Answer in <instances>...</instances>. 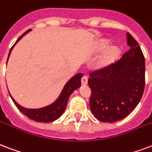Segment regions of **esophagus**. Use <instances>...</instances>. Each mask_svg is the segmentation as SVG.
<instances>
[{"label":"esophagus","instance_id":"34e87169","mask_svg":"<svg viewBox=\"0 0 152 152\" xmlns=\"http://www.w3.org/2000/svg\"><path fill=\"white\" fill-rule=\"evenodd\" d=\"M81 84L82 85H86L88 84V77L86 76H83L81 78Z\"/></svg>","mask_w":152,"mask_h":152}]
</instances>
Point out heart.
<instances>
[{
  "label": "heart",
  "mask_w": 152,
  "mask_h": 152,
  "mask_svg": "<svg viewBox=\"0 0 152 152\" xmlns=\"http://www.w3.org/2000/svg\"><path fill=\"white\" fill-rule=\"evenodd\" d=\"M108 47V41L107 40H103L100 45V49L104 50ZM120 51L117 47H112L107 49L103 56L100 58L99 61V64L100 66H107L109 65L110 64L114 62L120 56Z\"/></svg>",
  "instance_id": "b5f03b06"
}]
</instances>
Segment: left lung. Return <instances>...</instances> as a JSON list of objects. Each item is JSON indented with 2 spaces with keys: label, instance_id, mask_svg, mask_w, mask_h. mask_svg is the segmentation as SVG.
Instances as JSON below:
<instances>
[{
  "label": "left lung",
  "instance_id": "8db88e82",
  "mask_svg": "<svg viewBox=\"0 0 152 152\" xmlns=\"http://www.w3.org/2000/svg\"><path fill=\"white\" fill-rule=\"evenodd\" d=\"M128 50L114 63L89 73L90 108L97 120L114 123L127 117L140 101L145 87V59L127 33Z\"/></svg>",
  "mask_w": 152,
  "mask_h": 152
}]
</instances>
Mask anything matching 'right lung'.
Here are the masks:
<instances>
[{
  "label": "right lung",
  "mask_w": 152,
  "mask_h": 152,
  "mask_svg": "<svg viewBox=\"0 0 152 152\" xmlns=\"http://www.w3.org/2000/svg\"><path fill=\"white\" fill-rule=\"evenodd\" d=\"M30 29L27 30L25 33L20 37L16 41L13 46L12 47L10 51H9V56H8V59L9 56L11 53V51L12 48L14 47V45L18 42V40H20L22 37H24L28 32H29ZM8 61V60H7ZM83 76L82 73H78L75 75L73 77H72L68 83L65 84V86L64 87L63 90L61 91L60 96L58 97V99L56 100L53 104L48 105L47 107H42V108H38V109H28L25 107H21L20 105L17 104V102L15 101L14 99L11 96L12 101L17 106V107L28 118H29L30 120H34L37 122H43V123H49L53 122L54 120H57L58 118L61 117V115L63 114L64 110L67 106V103H68V99L70 96V95L76 89L79 88L81 86V77ZM10 95V94H9Z\"/></svg>",
  "instance_id": "1"
}]
</instances>
